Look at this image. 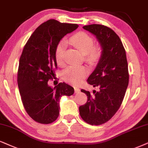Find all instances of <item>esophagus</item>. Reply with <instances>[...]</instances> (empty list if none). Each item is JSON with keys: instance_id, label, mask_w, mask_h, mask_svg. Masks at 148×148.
<instances>
[{"instance_id": "esophagus-1", "label": "esophagus", "mask_w": 148, "mask_h": 148, "mask_svg": "<svg viewBox=\"0 0 148 148\" xmlns=\"http://www.w3.org/2000/svg\"><path fill=\"white\" fill-rule=\"evenodd\" d=\"M80 91V89L78 87H74V92H75L76 93H78Z\"/></svg>"}]
</instances>
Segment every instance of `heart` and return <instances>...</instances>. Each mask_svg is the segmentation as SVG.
Here are the masks:
<instances>
[{"instance_id":"heart-1","label":"heart","mask_w":148,"mask_h":148,"mask_svg":"<svg viewBox=\"0 0 148 148\" xmlns=\"http://www.w3.org/2000/svg\"><path fill=\"white\" fill-rule=\"evenodd\" d=\"M69 42L74 45L85 56V61L89 63H96L100 59L101 49L94 46V40L92 37L85 32H78L69 39ZM67 48V42L61 40L58 43L55 48V60L59 66L65 65L64 55ZM87 74V68L85 66H70L63 72V78L67 83L77 85Z\"/></svg>"}]
</instances>
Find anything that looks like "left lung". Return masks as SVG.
<instances>
[{"instance_id": "1", "label": "left lung", "mask_w": 148, "mask_h": 148, "mask_svg": "<svg viewBox=\"0 0 148 148\" xmlns=\"http://www.w3.org/2000/svg\"><path fill=\"white\" fill-rule=\"evenodd\" d=\"M96 36L102 46V55L87 83L99 91L93 93L81 89L87 102L79 106L81 118L91 125H101L110 120L120 107L129 82L126 51L118 35L102 24L84 26Z\"/></svg>"}]
</instances>
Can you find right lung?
I'll return each instance as SVG.
<instances>
[{
	"instance_id": "obj_1",
	"label": "right lung",
	"mask_w": 148,
	"mask_h": 148,
	"mask_svg": "<svg viewBox=\"0 0 148 148\" xmlns=\"http://www.w3.org/2000/svg\"><path fill=\"white\" fill-rule=\"evenodd\" d=\"M78 27L76 24L48 20L35 29L22 50L17 80L20 96L28 115L40 124L54 122L59 115L61 97L74 92V88L65 83L52 88L48 82L55 78L56 46Z\"/></svg>"
}]
</instances>
